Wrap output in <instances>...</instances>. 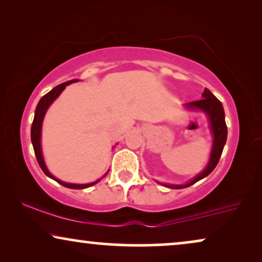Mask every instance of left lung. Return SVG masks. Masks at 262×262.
I'll use <instances>...</instances> for the list:
<instances>
[{"instance_id": "obj_1", "label": "left lung", "mask_w": 262, "mask_h": 262, "mask_svg": "<svg viewBox=\"0 0 262 262\" xmlns=\"http://www.w3.org/2000/svg\"><path fill=\"white\" fill-rule=\"evenodd\" d=\"M202 96H203L202 100L185 103V106L187 107V108L193 110V111L194 110L203 111V112L209 117L210 128L213 135V144H212V149H211L210 161L209 163H207L205 169H204L200 174L196 175L193 180H191L185 185L163 184V186H166L168 188L180 189V188L189 187L191 185L195 184V182H198L199 180H202V179L207 177V175H209L211 171L216 168L218 161L221 159L222 151H223V148L225 145V142H227V136H228V128L224 119L225 116H224L223 105H222L220 100H218L207 88L204 89ZM159 184H161V182H159Z\"/></svg>"}]
</instances>
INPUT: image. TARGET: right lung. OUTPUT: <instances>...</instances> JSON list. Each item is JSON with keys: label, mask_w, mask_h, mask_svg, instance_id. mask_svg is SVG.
<instances>
[{"label": "right lung", "mask_w": 262, "mask_h": 262, "mask_svg": "<svg viewBox=\"0 0 262 262\" xmlns=\"http://www.w3.org/2000/svg\"><path fill=\"white\" fill-rule=\"evenodd\" d=\"M78 80H71V81H68V82H64V83L57 85L52 89V91H50L48 94H45L42 98L39 100L38 105H37V108H35V112H34V119H33V123H32V127H31V141H32V144H33V149H34V154H35V157H37V161L39 163V166H40L41 170L44 171L45 175H48L49 178L53 179V180L58 182L64 187H68V188H73V189H82V188H87V187H91V186L98 184V182L101 180V179H99V180H96L95 182H91V184H68V182H64V181H60L58 179H56L53 175L50 173L48 168H46V164L44 162V159H42V154H41V145H40V137H41V125H42V120H44V117H45V113L48 108L50 107V105L55 101V100L58 98L60 93L64 91V88L67 87L68 84H71V83H75V82H77ZM108 173V171H107ZM107 173L105 175H107ZM103 175V177H105Z\"/></svg>", "instance_id": "obj_1"}]
</instances>
